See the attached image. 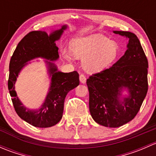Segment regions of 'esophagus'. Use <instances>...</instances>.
Masks as SVG:
<instances>
[{
  "mask_svg": "<svg viewBox=\"0 0 156 156\" xmlns=\"http://www.w3.org/2000/svg\"><path fill=\"white\" fill-rule=\"evenodd\" d=\"M79 79H80V81H81V83H83V84L86 83V81H87V78H86V76L84 75V74H81V75H80Z\"/></svg>",
  "mask_w": 156,
  "mask_h": 156,
  "instance_id": "obj_1",
  "label": "esophagus"
}]
</instances>
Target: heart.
Here are the masks:
<instances>
[{
  "label": "heart",
  "instance_id": "obj_1",
  "mask_svg": "<svg viewBox=\"0 0 156 156\" xmlns=\"http://www.w3.org/2000/svg\"><path fill=\"white\" fill-rule=\"evenodd\" d=\"M72 51L65 50L64 54L71 59L73 54L84 58L83 65L89 72H99L112 65L119 56L116 42L108 41L102 34H93L87 37L74 39L71 42Z\"/></svg>",
  "mask_w": 156,
  "mask_h": 156
}]
</instances>
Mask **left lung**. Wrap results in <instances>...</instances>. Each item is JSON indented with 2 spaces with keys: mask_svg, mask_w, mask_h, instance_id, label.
Masks as SVG:
<instances>
[{
  "mask_svg": "<svg viewBox=\"0 0 156 156\" xmlns=\"http://www.w3.org/2000/svg\"><path fill=\"white\" fill-rule=\"evenodd\" d=\"M129 38L127 50L112 66L93 74L87 80L89 108L97 123L118 127L132 119L139 112L148 91V60L139 39L130 31H114ZM130 96L120 100L122 88Z\"/></svg>",
  "mask_w": 156,
  "mask_h": 156,
  "instance_id": "left-lung-1",
  "label": "left lung"
}]
</instances>
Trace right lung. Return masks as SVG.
Instances as JSON below:
<instances>
[{
    "instance_id": "add662e5",
    "label": "right lung",
    "mask_w": 156,
    "mask_h": 156,
    "mask_svg": "<svg viewBox=\"0 0 156 156\" xmlns=\"http://www.w3.org/2000/svg\"><path fill=\"white\" fill-rule=\"evenodd\" d=\"M66 26L48 35L45 31H33L28 33L17 45L10 62L8 89L16 112L26 122L37 127H49L56 125L62 117L64 102L67 94L79 84V75L74 71L69 73L58 72L56 66L47 61L51 75V86L44 103L37 111L23 106L14 90L19 72L26 62L36 57L50 60L59 58L58 47L55 41L59 39Z\"/></svg>"
}]
</instances>
